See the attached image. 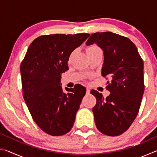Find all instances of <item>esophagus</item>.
Wrapping results in <instances>:
<instances>
[{
    "label": "esophagus",
    "mask_w": 157,
    "mask_h": 157,
    "mask_svg": "<svg viewBox=\"0 0 157 157\" xmlns=\"http://www.w3.org/2000/svg\"><path fill=\"white\" fill-rule=\"evenodd\" d=\"M90 94V89H89V88L87 87V88H86V94Z\"/></svg>",
    "instance_id": "obj_1"
}]
</instances>
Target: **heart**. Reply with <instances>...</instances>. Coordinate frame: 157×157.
Returning <instances> with one entry per match:
<instances>
[{
    "label": "heart",
    "mask_w": 157,
    "mask_h": 157,
    "mask_svg": "<svg viewBox=\"0 0 157 157\" xmlns=\"http://www.w3.org/2000/svg\"><path fill=\"white\" fill-rule=\"evenodd\" d=\"M100 50V48L97 46L96 45H91V46H89L86 48V52L87 54H89L90 52L96 51V50ZM73 54H74V51L71 52V54L70 55V57H69V59H71V58L73 57Z\"/></svg>",
    "instance_id": "1"
}]
</instances>
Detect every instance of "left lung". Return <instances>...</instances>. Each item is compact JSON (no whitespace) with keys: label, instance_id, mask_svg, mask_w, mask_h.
Instances as JSON below:
<instances>
[{"label":"left lung","instance_id":"8db88e82","mask_svg":"<svg viewBox=\"0 0 157 157\" xmlns=\"http://www.w3.org/2000/svg\"><path fill=\"white\" fill-rule=\"evenodd\" d=\"M95 44L104 53L102 75L107 77L106 98L91 90L96 98L92 109L98 129L116 136L128 129L139 113L143 93V61L135 44L125 36L111 32L92 34L87 46Z\"/></svg>","mask_w":157,"mask_h":157}]
</instances>
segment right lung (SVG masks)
Segmentation results:
<instances>
[{"instance_id":"obj_1","label":"right lung","mask_w":157,"mask_h":157,"mask_svg":"<svg viewBox=\"0 0 157 157\" xmlns=\"http://www.w3.org/2000/svg\"><path fill=\"white\" fill-rule=\"evenodd\" d=\"M90 34L42 35L32 42L20 66L23 96L34 121L46 134L62 136L73 126L86 88L76 84L63 93L60 80L68 61Z\"/></svg>"}]
</instances>
